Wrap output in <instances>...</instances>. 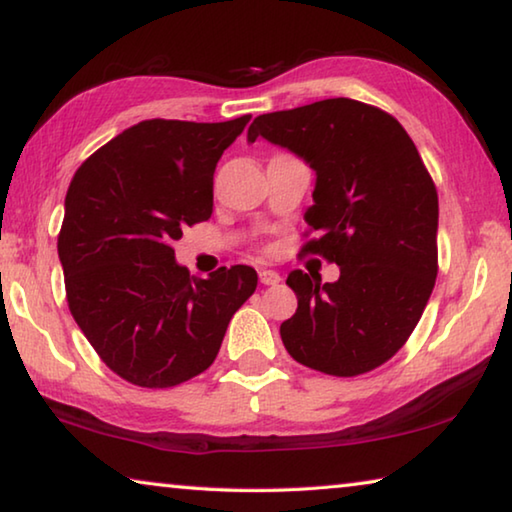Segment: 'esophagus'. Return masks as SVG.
<instances>
[{
  "mask_svg": "<svg viewBox=\"0 0 512 512\" xmlns=\"http://www.w3.org/2000/svg\"><path fill=\"white\" fill-rule=\"evenodd\" d=\"M259 282L262 284H266V287H275V284H280L282 282V277H280V273H275V271H259Z\"/></svg>",
  "mask_w": 512,
  "mask_h": 512,
  "instance_id": "1",
  "label": "esophagus"
}]
</instances>
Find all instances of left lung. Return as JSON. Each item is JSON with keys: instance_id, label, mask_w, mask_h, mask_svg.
<instances>
[{"instance_id": "obj_1", "label": "left lung", "mask_w": 512, "mask_h": 512, "mask_svg": "<svg viewBox=\"0 0 512 512\" xmlns=\"http://www.w3.org/2000/svg\"><path fill=\"white\" fill-rule=\"evenodd\" d=\"M266 137L316 171L314 232L302 253L341 266L336 282L293 271L298 309L280 325L302 366L357 377L395 357L418 325L438 275V192L409 133L386 110L354 99L259 115Z\"/></svg>"}]
</instances>
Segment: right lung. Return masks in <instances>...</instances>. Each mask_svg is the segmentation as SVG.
I'll use <instances>...</instances> for the list:
<instances>
[{"mask_svg": "<svg viewBox=\"0 0 512 512\" xmlns=\"http://www.w3.org/2000/svg\"><path fill=\"white\" fill-rule=\"evenodd\" d=\"M248 121H140L69 183L58 232L67 305L101 361L135 386L201 375L255 293V268L221 266L201 280L173 253L185 225L212 216L216 162Z\"/></svg>", "mask_w": 512, "mask_h": 512, "instance_id": "right-lung-1", "label": "right lung"}]
</instances>
